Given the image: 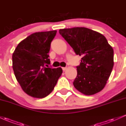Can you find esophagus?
Instances as JSON below:
<instances>
[{
    "label": "esophagus",
    "instance_id": "obj_1",
    "mask_svg": "<svg viewBox=\"0 0 126 126\" xmlns=\"http://www.w3.org/2000/svg\"><path fill=\"white\" fill-rule=\"evenodd\" d=\"M62 69H63V71H65V70H66V69H67V67H62Z\"/></svg>",
    "mask_w": 126,
    "mask_h": 126
}]
</instances>
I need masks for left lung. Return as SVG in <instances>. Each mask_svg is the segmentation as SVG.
<instances>
[{
    "label": "left lung",
    "instance_id": "8db88e82",
    "mask_svg": "<svg viewBox=\"0 0 126 126\" xmlns=\"http://www.w3.org/2000/svg\"><path fill=\"white\" fill-rule=\"evenodd\" d=\"M59 33L77 55L82 56L77 66L73 85L86 95L100 92L105 87L114 66V51L99 32L85 28L74 27L59 30Z\"/></svg>",
    "mask_w": 126,
    "mask_h": 126
}]
</instances>
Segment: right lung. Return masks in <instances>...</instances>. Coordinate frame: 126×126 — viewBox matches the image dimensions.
I'll return each mask as SVG.
<instances>
[{
    "mask_svg": "<svg viewBox=\"0 0 126 126\" xmlns=\"http://www.w3.org/2000/svg\"><path fill=\"white\" fill-rule=\"evenodd\" d=\"M57 31L33 33L21 41L12 54V67L22 90L32 97L43 98L53 91L63 70L46 67L48 53Z\"/></svg>",
    "mask_w": 126,
    "mask_h": 126,
    "instance_id": "obj_1",
    "label": "right lung"
}]
</instances>
